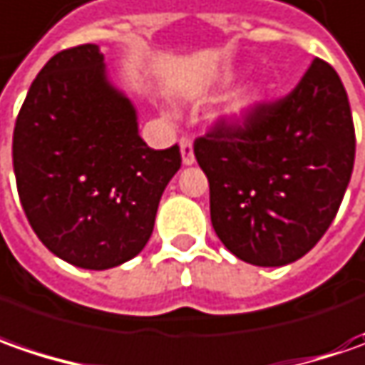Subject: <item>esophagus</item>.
<instances>
[{
	"label": "esophagus",
	"mask_w": 365,
	"mask_h": 365,
	"mask_svg": "<svg viewBox=\"0 0 365 365\" xmlns=\"http://www.w3.org/2000/svg\"><path fill=\"white\" fill-rule=\"evenodd\" d=\"M180 149H182L183 163H185V165H192L195 161L194 143H192V139H190V137H182V139H180Z\"/></svg>",
	"instance_id": "esophagus-1"
}]
</instances>
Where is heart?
<instances>
[{"label":"heart","mask_w":365,"mask_h":365,"mask_svg":"<svg viewBox=\"0 0 365 365\" xmlns=\"http://www.w3.org/2000/svg\"><path fill=\"white\" fill-rule=\"evenodd\" d=\"M257 101H258V95H250V96H246V98H242V101H238V103L232 107V117L240 119L242 115H246V110H250V108L255 107V103H257Z\"/></svg>","instance_id":"1"}]
</instances>
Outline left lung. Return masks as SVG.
<instances>
[{
  "mask_svg": "<svg viewBox=\"0 0 365 365\" xmlns=\"http://www.w3.org/2000/svg\"><path fill=\"white\" fill-rule=\"evenodd\" d=\"M194 153L210 183L212 226L234 257L283 267L331 226L356 159V129L337 72L315 58L289 95L220 117Z\"/></svg>",
  "mask_w": 365,
  "mask_h": 365,
  "instance_id": "8db88e82",
  "label": "left lung"
}]
</instances>
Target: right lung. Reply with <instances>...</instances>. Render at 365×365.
Wrapping results in <instances>:
<instances>
[{
  "label": "right lung",
  "instance_id": "obj_1",
  "mask_svg": "<svg viewBox=\"0 0 365 365\" xmlns=\"http://www.w3.org/2000/svg\"><path fill=\"white\" fill-rule=\"evenodd\" d=\"M14 171L36 236L74 267L105 270L137 257L159 200L182 165L178 143L151 149L129 98L107 81L98 46L52 56L14 129Z\"/></svg>",
  "mask_w": 365,
  "mask_h": 365
}]
</instances>
